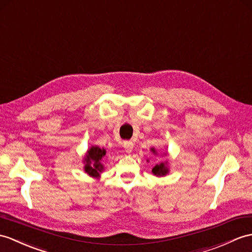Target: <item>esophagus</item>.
<instances>
[{"mask_svg":"<svg viewBox=\"0 0 252 252\" xmlns=\"http://www.w3.org/2000/svg\"><path fill=\"white\" fill-rule=\"evenodd\" d=\"M133 147H134V145L132 142H130V140H126V142L124 143V148L126 150V153H127V154L132 153Z\"/></svg>","mask_w":252,"mask_h":252,"instance_id":"esophagus-1","label":"esophagus"}]
</instances>
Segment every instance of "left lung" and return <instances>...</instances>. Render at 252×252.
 <instances>
[{"mask_svg":"<svg viewBox=\"0 0 252 252\" xmlns=\"http://www.w3.org/2000/svg\"><path fill=\"white\" fill-rule=\"evenodd\" d=\"M151 151L155 155H157V150L155 148H151ZM153 173L156 175V176H165V175L168 173V168L166 166V163H159V164H157L154 168H153Z\"/></svg>","mask_w":252,"mask_h":252,"instance_id":"1","label":"left lung"}]
</instances>
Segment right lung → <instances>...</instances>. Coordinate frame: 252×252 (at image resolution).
<instances>
[{
    "label": "right lung",
    "instance_id": "obj_1",
    "mask_svg": "<svg viewBox=\"0 0 252 252\" xmlns=\"http://www.w3.org/2000/svg\"><path fill=\"white\" fill-rule=\"evenodd\" d=\"M106 155V150L104 148H99L97 146H92L90 149L87 151L86 157H85V172L89 175L91 177H99V173L103 171V164H102V159Z\"/></svg>",
    "mask_w": 252,
    "mask_h": 252
}]
</instances>
